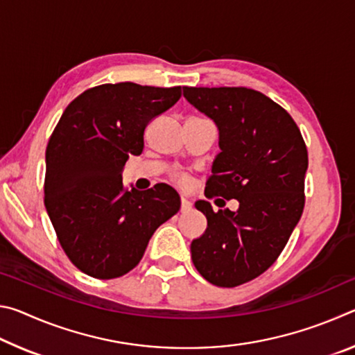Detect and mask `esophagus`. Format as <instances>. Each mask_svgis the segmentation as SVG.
Here are the masks:
<instances>
[{"label": "esophagus", "instance_id": "obj_1", "mask_svg": "<svg viewBox=\"0 0 355 355\" xmlns=\"http://www.w3.org/2000/svg\"><path fill=\"white\" fill-rule=\"evenodd\" d=\"M192 208V203L186 199V197H182V211H189V209Z\"/></svg>", "mask_w": 355, "mask_h": 355}]
</instances>
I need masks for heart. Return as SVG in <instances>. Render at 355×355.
I'll return each instance as SVG.
<instances>
[{
	"instance_id": "1",
	"label": "heart",
	"mask_w": 355,
	"mask_h": 355,
	"mask_svg": "<svg viewBox=\"0 0 355 355\" xmlns=\"http://www.w3.org/2000/svg\"><path fill=\"white\" fill-rule=\"evenodd\" d=\"M175 180H177V183L182 184V186H184L186 183H188V180H186V177H183V175H177Z\"/></svg>"
}]
</instances>
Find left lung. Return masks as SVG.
I'll list each match as a JSON object with an SVG mask.
<instances>
[{
    "mask_svg": "<svg viewBox=\"0 0 355 355\" xmlns=\"http://www.w3.org/2000/svg\"><path fill=\"white\" fill-rule=\"evenodd\" d=\"M183 95L219 128L205 196L239 202L218 213L196 202L208 227L191 243L192 263L216 286L243 285L272 266L302 216L307 147L290 114L254 89L184 86Z\"/></svg>",
    "mask_w": 355,
    "mask_h": 355,
    "instance_id": "8db88e82",
    "label": "left lung"
}]
</instances>
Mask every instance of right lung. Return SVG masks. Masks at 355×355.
I'll list each match as a JSON object with an SVG mask.
<instances>
[{
  "label": "right lung",
  "instance_id": "1",
  "mask_svg": "<svg viewBox=\"0 0 355 355\" xmlns=\"http://www.w3.org/2000/svg\"><path fill=\"white\" fill-rule=\"evenodd\" d=\"M182 97V87L101 84L65 107L45 153V208L65 255L95 279L139 264L156 228L180 209L164 183L128 191L122 169L144 150V130Z\"/></svg>",
  "mask_w": 355,
  "mask_h": 355
}]
</instances>
